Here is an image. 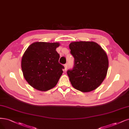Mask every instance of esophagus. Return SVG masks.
I'll use <instances>...</instances> for the list:
<instances>
[{"label": "esophagus", "mask_w": 129, "mask_h": 129, "mask_svg": "<svg viewBox=\"0 0 129 129\" xmlns=\"http://www.w3.org/2000/svg\"><path fill=\"white\" fill-rule=\"evenodd\" d=\"M64 70H67V64H64Z\"/></svg>", "instance_id": "1"}]
</instances>
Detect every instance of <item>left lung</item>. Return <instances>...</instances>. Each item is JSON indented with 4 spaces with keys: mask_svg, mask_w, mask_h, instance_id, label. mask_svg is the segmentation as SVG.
Returning <instances> with one entry per match:
<instances>
[{
    "mask_svg": "<svg viewBox=\"0 0 129 129\" xmlns=\"http://www.w3.org/2000/svg\"><path fill=\"white\" fill-rule=\"evenodd\" d=\"M74 66L67 74L72 86L88 92L98 87L107 75L108 59L105 51L94 42H75L69 44Z\"/></svg>",
    "mask_w": 129,
    "mask_h": 129,
    "instance_id": "left-lung-1",
    "label": "left lung"
}]
</instances>
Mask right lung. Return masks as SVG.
Returning a JSON list of instances; mask_svg holds the SVG:
<instances>
[{
  "label": "right lung",
  "instance_id": "add662e5",
  "mask_svg": "<svg viewBox=\"0 0 129 129\" xmlns=\"http://www.w3.org/2000/svg\"><path fill=\"white\" fill-rule=\"evenodd\" d=\"M59 43L35 42L22 56L21 68L25 79L32 87L46 91L57 84L64 67L59 63L56 48Z\"/></svg>",
  "mask_w": 129,
  "mask_h": 129
}]
</instances>
